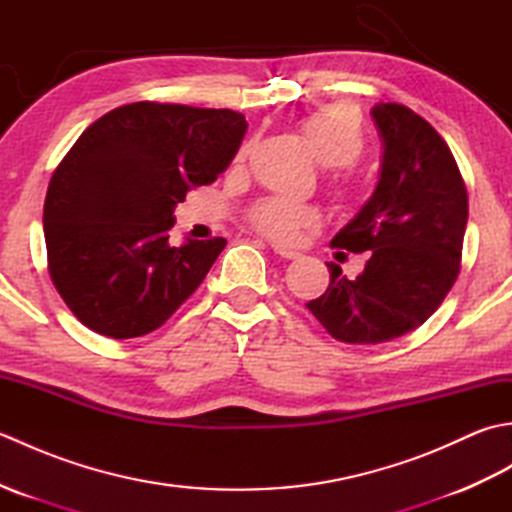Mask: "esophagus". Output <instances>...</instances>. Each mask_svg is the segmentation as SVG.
I'll return each instance as SVG.
<instances>
[{"mask_svg": "<svg viewBox=\"0 0 512 512\" xmlns=\"http://www.w3.org/2000/svg\"><path fill=\"white\" fill-rule=\"evenodd\" d=\"M270 248H273L275 255L284 257V259H297L299 257L297 250H290V248H284V246H279V244H270Z\"/></svg>", "mask_w": 512, "mask_h": 512, "instance_id": "obj_1", "label": "esophagus"}]
</instances>
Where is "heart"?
<instances>
[{
    "instance_id": "obj_1",
    "label": "heart",
    "mask_w": 512,
    "mask_h": 512,
    "mask_svg": "<svg viewBox=\"0 0 512 512\" xmlns=\"http://www.w3.org/2000/svg\"><path fill=\"white\" fill-rule=\"evenodd\" d=\"M301 132L321 165L330 167V187L345 202L358 198L356 182L345 169L365 154V134L356 112L347 105H330L301 121ZM246 156L242 147L237 158ZM248 224L275 242L292 244L303 231L319 224V211L290 200H262L248 211Z\"/></svg>"
}]
</instances>
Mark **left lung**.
Masks as SVG:
<instances>
[{"label":"left lung","mask_w":512,"mask_h":512,"mask_svg":"<svg viewBox=\"0 0 512 512\" xmlns=\"http://www.w3.org/2000/svg\"><path fill=\"white\" fill-rule=\"evenodd\" d=\"M383 167L369 202L330 246L365 253L356 279L328 264L330 286L306 303L325 332L350 345L385 343L420 328L460 275L469 195L449 145L422 116L378 103Z\"/></svg>","instance_id":"obj_1"}]
</instances>
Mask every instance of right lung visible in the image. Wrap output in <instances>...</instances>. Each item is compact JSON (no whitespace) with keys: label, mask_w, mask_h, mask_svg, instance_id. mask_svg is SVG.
I'll list each match as a JSON object with an SVG mask.
<instances>
[{"label":"right lung","mask_w":512,"mask_h":512,"mask_svg":"<svg viewBox=\"0 0 512 512\" xmlns=\"http://www.w3.org/2000/svg\"><path fill=\"white\" fill-rule=\"evenodd\" d=\"M246 127L233 110L138 101L79 136L50 178L43 235L52 284L85 328L145 336L198 290L226 239L173 246V206L220 176Z\"/></svg>","instance_id":"1"}]
</instances>
